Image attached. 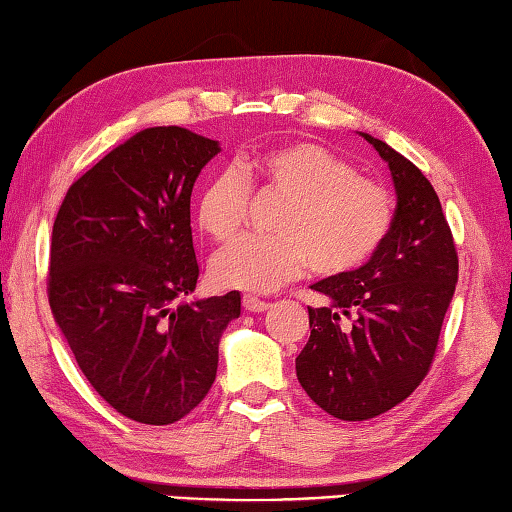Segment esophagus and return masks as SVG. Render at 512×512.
Here are the masks:
<instances>
[{
  "instance_id": "obj_1",
  "label": "esophagus",
  "mask_w": 512,
  "mask_h": 512,
  "mask_svg": "<svg viewBox=\"0 0 512 512\" xmlns=\"http://www.w3.org/2000/svg\"><path fill=\"white\" fill-rule=\"evenodd\" d=\"M243 307L247 312H265L269 310V303L267 301H260L256 296H243Z\"/></svg>"
}]
</instances>
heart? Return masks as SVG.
Here are the masks:
<instances>
[{"label":"heart","mask_w":512,"mask_h":512,"mask_svg":"<svg viewBox=\"0 0 512 512\" xmlns=\"http://www.w3.org/2000/svg\"><path fill=\"white\" fill-rule=\"evenodd\" d=\"M249 187L285 198L276 236L245 238L218 254L211 274L220 287L274 292L307 267L345 276L363 267L394 225L390 191L356 176L352 165L316 142H285L240 156L209 178L198 198V225L216 243L243 229Z\"/></svg>","instance_id":"heart-1"}]
</instances>
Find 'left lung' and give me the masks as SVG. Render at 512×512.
I'll return each mask as SVG.
<instances>
[{"instance_id":"left-lung-1","label":"left lung","mask_w":512,"mask_h":512,"mask_svg":"<svg viewBox=\"0 0 512 512\" xmlns=\"http://www.w3.org/2000/svg\"><path fill=\"white\" fill-rule=\"evenodd\" d=\"M388 162L397 207L368 263L312 285L325 307H307L310 341L296 376L316 406L365 421L408 399L435 359L459 274L448 220L430 180L383 140L361 133Z\"/></svg>"}]
</instances>
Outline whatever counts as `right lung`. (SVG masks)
<instances>
[{
	"instance_id": "right-lung-1",
	"label": "right lung",
	"mask_w": 512,
	"mask_h": 512,
	"mask_svg": "<svg viewBox=\"0 0 512 512\" xmlns=\"http://www.w3.org/2000/svg\"><path fill=\"white\" fill-rule=\"evenodd\" d=\"M220 144L144 129L75 180L51 240L48 303L95 392L127 419L169 426L216 381L240 294L196 298L191 189Z\"/></svg>"
}]
</instances>
